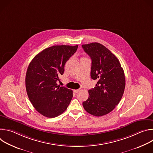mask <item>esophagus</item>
Masks as SVG:
<instances>
[{
  "mask_svg": "<svg viewBox=\"0 0 153 153\" xmlns=\"http://www.w3.org/2000/svg\"><path fill=\"white\" fill-rule=\"evenodd\" d=\"M79 91H80V90H74V93H77Z\"/></svg>",
  "mask_w": 153,
  "mask_h": 153,
  "instance_id": "1",
  "label": "esophagus"
}]
</instances>
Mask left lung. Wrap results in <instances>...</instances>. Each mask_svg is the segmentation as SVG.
Returning a JSON list of instances; mask_svg holds the SVG:
<instances>
[{
	"instance_id": "1",
	"label": "left lung",
	"mask_w": 153,
	"mask_h": 153,
	"mask_svg": "<svg viewBox=\"0 0 153 153\" xmlns=\"http://www.w3.org/2000/svg\"><path fill=\"white\" fill-rule=\"evenodd\" d=\"M91 59V77L97 81L82 103L85 111L97 117L112 111L120 102L125 87V77L118 59L103 45L94 42L82 45Z\"/></svg>"
}]
</instances>
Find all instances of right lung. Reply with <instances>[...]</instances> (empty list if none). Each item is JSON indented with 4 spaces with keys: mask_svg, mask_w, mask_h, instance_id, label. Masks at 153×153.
<instances>
[{
    "mask_svg": "<svg viewBox=\"0 0 153 153\" xmlns=\"http://www.w3.org/2000/svg\"><path fill=\"white\" fill-rule=\"evenodd\" d=\"M78 45H55L43 50L28 67L25 86L28 98L36 110L47 117H56L67 110L73 91L57 85L65 63L76 53Z\"/></svg>",
    "mask_w": 153,
    "mask_h": 153,
    "instance_id": "right-lung-1",
    "label": "right lung"
}]
</instances>
